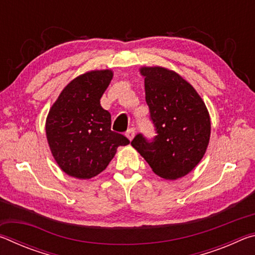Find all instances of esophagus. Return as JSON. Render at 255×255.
Listing matches in <instances>:
<instances>
[{
    "mask_svg": "<svg viewBox=\"0 0 255 255\" xmlns=\"http://www.w3.org/2000/svg\"><path fill=\"white\" fill-rule=\"evenodd\" d=\"M126 136H127V138H128L129 140H131L132 138H133V136H135V129L129 128L128 130H127V132H126Z\"/></svg>",
    "mask_w": 255,
    "mask_h": 255,
    "instance_id": "34e87169",
    "label": "esophagus"
}]
</instances>
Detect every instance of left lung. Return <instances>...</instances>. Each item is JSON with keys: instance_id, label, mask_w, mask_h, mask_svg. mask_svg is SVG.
Masks as SVG:
<instances>
[{"instance_id": "left-lung-1", "label": "left lung", "mask_w": 255, "mask_h": 255, "mask_svg": "<svg viewBox=\"0 0 255 255\" xmlns=\"http://www.w3.org/2000/svg\"><path fill=\"white\" fill-rule=\"evenodd\" d=\"M145 99L155 135L139 132L131 145L166 180L182 178L201 161L210 137L208 111L187 81L163 67H143Z\"/></svg>"}]
</instances>
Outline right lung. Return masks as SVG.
Returning a JSON list of instances; mask_svg holds the SVG:
<instances>
[{"mask_svg":"<svg viewBox=\"0 0 255 255\" xmlns=\"http://www.w3.org/2000/svg\"><path fill=\"white\" fill-rule=\"evenodd\" d=\"M112 72L85 73L68 83L47 117L46 133L56 162L66 174L91 179L106 169L118 146L129 144L111 130V115L100 105Z\"/></svg>","mask_w":255,"mask_h":255,"instance_id":"add662e5","label":"right lung"}]
</instances>
